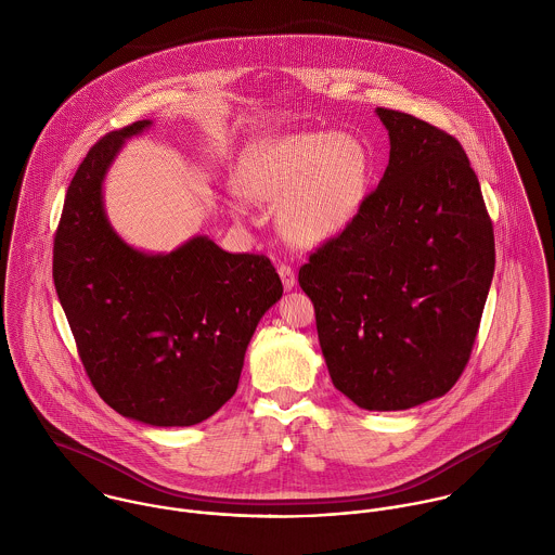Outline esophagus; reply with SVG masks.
<instances>
[{"label":"esophagus","instance_id":"esophagus-1","mask_svg":"<svg viewBox=\"0 0 555 555\" xmlns=\"http://www.w3.org/2000/svg\"><path fill=\"white\" fill-rule=\"evenodd\" d=\"M278 273H280V278H282V284H284V288H286V291H293V288H295V284H297L295 271H293L288 264H282V267L278 269Z\"/></svg>","mask_w":555,"mask_h":555}]
</instances>
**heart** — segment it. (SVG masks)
<instances>
[{
    "instance_id": "1",
    "label": "heart",
    "mask_w": 555,
    "mask_h": 555,
    "mask_svg": "<svg viewBox=\"0 0 555 555\" xmlns=\"http://www.w3.org/2000/svg\"><path fill=\"white\" fill-rule=\"evenodd\" d=\"M245 190L281 203L282 235L297 245H320L344 233L370 192L372 154L346 132H291L258 143L243 162Z\"/></svg>"
}]
</instances>
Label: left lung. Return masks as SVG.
I'll use <instances>...</instances> for the list:
<instances>
[{
    "mask_svg": "<svg viewBox=\"0 0 555 555\" xmlns=\"http://www.w3.org/2000/svg\"><path fill=\"white\" fill-rule=\"evenodd\" d=\"M389 166L354 222L299 269L337 391L363 410H408L462 376L489 295L495 243L460 141L376 108Z\"/></svg>",
    "mask_w": 555,
    "mask_h": 555,
    "instance_id": "1",
    "label": "left lung"
}]
</instances>
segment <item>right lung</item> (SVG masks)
<instances>
[{
	"label": "right lung",
	"mask_w": 555,
	"mask_h": 555,
	"mask_svg": "<svg viewBox=\"0 0 555 555\" xmlns=\"http://www.w3.org/2000/svg\"><path fill=\"white\" fill-rule=\"evenodd\" d=\"M137 121L100 139L68 188L53 282L82 367L115 412L188 427L235 396L247 344L284 288L271 260L231 254L205 235L166 254L132 247L104 211L102 185Z\"/></svg>",
	"instance_id": "obj_1"
}]
</instances>
